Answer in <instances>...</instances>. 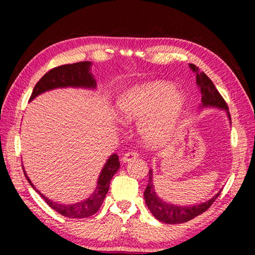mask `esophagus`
Wrapping results in <instances>:
<instances>
[{"label": "esophagus", "mask_w": 255, "mask_h": 255, "mask_svg": "<svg viewBox=\"0 0 255 255\" xmlns=\"http://www.w3.org/2000/svg\"><path fill=\"white\" fill-rule=\"evenodd\" d=\"M138 157V153L137 152H128L124 155L122 157V161L124 163H128V162H131L133 159H136Z\"/></svg>", "instance_id": "1"}]
</instances>
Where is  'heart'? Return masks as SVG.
I'll use <instances>...</instances> for the list:
<instances>
[{
	"instance_id": "heart-1",
	"label": "heart",
	"mask_w": 255,
	"mask_h": 255,
	"mask_svg": "<svg viewBox=\"0 0 255 255\" xmlns=\"http://www.w3.org/2000/svg\"><path fill=\"white\" fill-rule=\"evenodd\" d=\"M184 108V94L165 81L132 86L116 103L117 116L123 123L140 122L138 133L149 147H157L171 139Z\"/></svg>"
}]
</instances>
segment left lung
Returning a JSON list of instances; mask_svg holds the SVG:
<instances>
[{
	"mask_svg": "<svg viewBox=\"0 0 255 255\" xmlns=\"http://www.w3.org/2000/svg\"><path fill=\"white\" fill-rule=\"evenodd\" d=\"M190 68H191L193 72H196V82L197 85L199 86L201 92V105L199 106L200 109H202V108L211 107L226 111L227 117L231 122V115L230 111H228L226 102L221 94H219L218 90L215 88V85L213 82H211V80L204 72H200L199 68L196 65H193V64H190ZM219 193H221V191L216 193L211 199L198 205L180 206L170 204V202L161 199V198L157 196V193L155 192V188L153 184V171L149 170L148 184L145 189L144 198L150 213H152L154 217L158 219L159 222L165 224H182L191 221V219L197 217V216L205 213V211L213 205V202L217 199Z\"/></svg>",
	"mask_w": 255,
	"mask_h": 255,
	"instance_id": "obj_1",
	"label": "left lung"
}]
</instances>
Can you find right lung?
Listing matches in <instances>:
<instances>
[{"label":"right lung","mask_w":255,"mask_h":255,"mask_svg":"<svg viewBox=\"0 0 255 255\" xmlns=\"http://www.w3.org/2000/svg\"><path fill=\"white\" fill-rule=\"evenodd\" d=\"M91 62H80L75 64H68V65H62L55 67L50 70L48 73L41 77L38 81V83L34 85V89L31 93L29 101H32L34 98L44 93L46 91H50L54 89L59 88H83V89H96L97 82L94 80L93 74L91 73ZM120 166L119 157L117 154H112L111 156L107 159L105 166L102 167L100 175L98 178L97 187L88 199L81 200L75 204L66 205L59 204L48 199L45 197L40 191H38L36 187L32 184L31 180L24 172V176L27 178L30 185L44 198V200L47 202L50 208H53L58 214L65 216L68 218H86L90 217L97 213L100 208L103 199L106 198L108 190L110 187V180L112 176L116 174ZM23 167V166H22Z\"/></svg>","instance_id":"add662e5"}]
</instances>
